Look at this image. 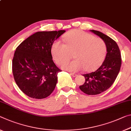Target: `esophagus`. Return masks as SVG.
<instances>
[{"mask_svg":"<svg viewBox=\"0 0 131 131\" xmlns=\"http://www.w3.org/2000/svg\"><path fill=\"white\" fill-rule=\"evenodd\" d=\"M70 75H72V77H76V76L77 75V74H75V73H74V72H71V73H70Z\"/></svg>","mask_w":131,"mask_h":131,"instance_id":"1","label":"esophagus"}]
</instances>
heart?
<instances>
[{
    "mask_svg": "<svg viewBox=\"0 0 131 131\" xmlns=\"http://www.w3.org/2000/svg\"><path fill=\"white\" fill-rule=\"evenodd\" d=\"M66 45L59 40L54 42L51 53L58 64H61L72 57L75 60L62 64L63 69L69 71L85 70L93 71L97 68L105 57L106 46L105 41L100 37L78 30H72L64 36Z\"/></svg>",
    "mask_w": 131,
    "mask_h": 131,
    "instance_id": "obj_1",
    "label": "heart"
}]
</instances>
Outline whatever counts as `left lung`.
I'll list each match as a JSON object with an SVG mask.
<instances>
[{
  "label": "left lung",
  "instance_id": "obj_1",
  "mask_svg": "<svg viewBox=\"0 0 131 131\" xmlns=\"http://www.w3.org/2000/svg\"><path fill=\"white\" fill-rule=\"evenodd\" d=\"M90 31L105 41L107 53L98 69L83 74L85 81L83 85L80 86V89L88 95H96L106 91L113 84L121 66V55L118 45L109 36L99 31Z\"/></svg>",
  "mask_w": 131,
  "mask_h": 131
}]
</instances>
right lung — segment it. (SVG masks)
Wrapping results in <instances>:
<instances>
[{
  "instance_id": "add662e5",
  "label": "right lung",
  "mask_w": 131,
  "mask_h": 131,
  "mask_svg": "<svg viewBox=\"0 0 131 131\" xmlns=\"http://www.w3.org/2000/svg\"><path fill=\"white\" fill-rule=\"evenodd\" d=\"M65 31L36 32L16 48L12 71L16 83L26 95L43 99L54 91L61 70L54 63L51 47L54 40Z\"/></svg>"
}]
</instances>
